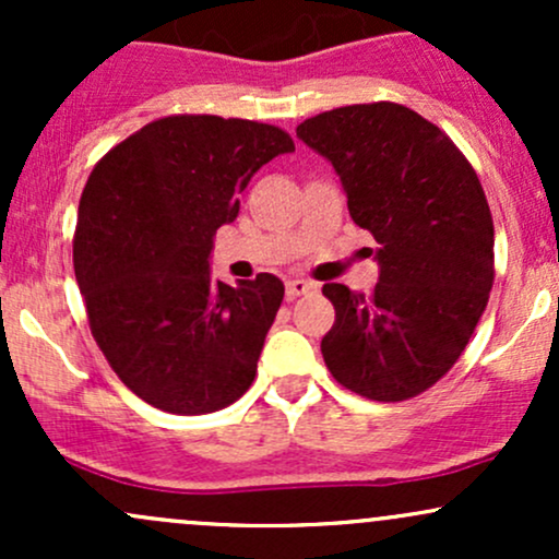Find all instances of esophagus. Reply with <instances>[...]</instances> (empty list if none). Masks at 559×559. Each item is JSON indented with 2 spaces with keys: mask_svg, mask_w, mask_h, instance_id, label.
I'll list each match as a JSON object with an SVG mask.
<instances>
[{
  "mask_svg": "<svg viewBox=\"0 0 559 559\" xmlns=\"http://www.w3.org/2000/svg\"><path fill=\"white\" fill-rule=\"evenodd\" d=\"M318 292V286L312 284V281H305V278H292L286 281V297L294 299V297H301V294H312Z\"/></svg>",
  "mask_w": 559,
  "mask_h": 559,
  "instance_id": "1",
  "label": "esophagus"
}]
</instances>
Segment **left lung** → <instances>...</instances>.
<instances>
[{"instance_id":"1","label":"left lung","mask_w":559,"mask_h":559,"mask_svg":"<svg viewBox=\"0 0 559 559\" xmlns=\"http://www.w3.org/2000/svg\"><path fill=\"white\" fill-rule=\"evenodd\" d=\"M297 136L333 165L352 221L378 241L373 292L323 286L336 310L323 360L368 400L418 396L457 362L489 301L493 223L476 170L394 102L320 112Z\"/></svg>"}]
</instances>
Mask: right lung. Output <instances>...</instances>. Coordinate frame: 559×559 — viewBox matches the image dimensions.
Wrapping results in <instances>:
<instances>
[{"label": "right lung", "mask_w": 559, "mask_h": 559, "mask_svg": "<svg viewBox=\"0 0 559 559\" xmlns=\"http://www.w3.org/2000/svg\"><path fill=\"white\" fill-rule=\"evenodd\" d=\"M286 131L217 115H170L96 163L79 204L75 281L102 355L139 400L173 415L228 407L252 386L284 284L210 275L215 230Z\"/></svg>", "instance_id": "obj_1"}]
</instances>
